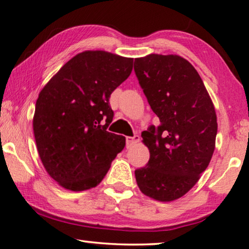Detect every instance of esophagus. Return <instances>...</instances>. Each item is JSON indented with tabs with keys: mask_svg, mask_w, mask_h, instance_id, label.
Masks as SVG:
<instances>
[{
	"mask_svg": "<svg viewBox=\"0 0 249 249\" xmlns=\"http://www.w3.org/2000/svg\"><path fill=\"white\" fill-rule=\"evenodd\" d=\"M140 141V136L139 135H135V136H127L126 137V144L127 145H132V144H135Z\"/></svg>",
	"mask_w": 249,
	"mask_h": 249,
	"instance_id": "obj_1",
	"label": "esophagus"
}]
</instances>
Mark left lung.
Segmentation results:
<instances>
[{"mask_svg":"<svg viewBox=\"0 0 249 249\" xmlns=\"http://www.w3.org/2000/svg\"><path fill=\"white\" fill-rule=\"evenodd\" d=\"M134 70L161 123L142 132L150 160L135 170L136 182L150 198L173 201L187 194L209 165L216 145V110L198 71L180 55L136 58Z\"/></svg>","mask_w":249,"mask_h":249,"instance_id":"1","label":"left lung"}]
</instances>
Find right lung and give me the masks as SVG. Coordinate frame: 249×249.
<instances>
[{"label": "right lung", "mask_w": 249, "mask_h": 249, "mask_svg": "<svg viewBox=\"0 0 249 249\" xmlns=\"http://www.w3.org/2000/svg\"><path fill=\"white\" fill-rule=\"evenodd\" d=\"M133 59L87 50L61 67L40 91L33 116L39 157L48 174L67 190L98 185L125 146L107 132L110 94L127 79Z\"/></svg>", "instance_id": "1"}]
</instances>
